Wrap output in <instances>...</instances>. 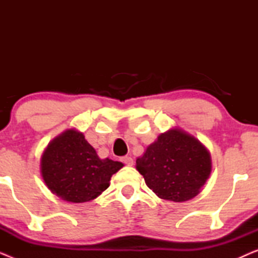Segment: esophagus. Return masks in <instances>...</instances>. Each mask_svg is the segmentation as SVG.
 Instances as JSON below:
<instances>
[{"instance_id":"1","label":"esophagus","mask_w":258,"mask_h":258,"mask_svg":"<svg viewBox=\"0 0 258 258\" xmlns=\"http://www.w3.org/2000/svg\"><path fill=\"white\" fill-rule=\"evenodd\" d=\"M122 162L126 165H129V167H132V165L134 164V160L130 156H124L122 157Z\"/></svg>"}]
</instances>
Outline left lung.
Instances as JSON below:
<instances>
[{
    "label": "left lung",
    "mask_w": 258,
    "mask_h": 258,
    "mask_svg": "<svg viewBox=\"0 0 258 258\" xmlns=\"http://www.w3.org/2000/svg\"><path fill=\"white\" fill-rule=\"evenodd\" d=\"M211 168L207 147L179 128L162 133L136 160V169L148 188L160 199L174 202H185L199 195Z\"/></svg>",
    "instance_id": "obj_1"
}]
</instances>
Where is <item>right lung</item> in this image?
<instances>
[{"label":"right lung","instance_id":"add662e5","mask_svg":"<svg viewBox=\"0 0 258 258\" xmlns=\"http://www.w3.org/2000/svg\"><path fill=\"white\" fill-rule=\"evenodd\" d=\"M122 162L98 157L83 133L67 129L50 141L41 156L42 178L52 194L70 203L93 201L110 185Z\"/></svg>","mask_w":258,"mask_h":258}]
</instances>
